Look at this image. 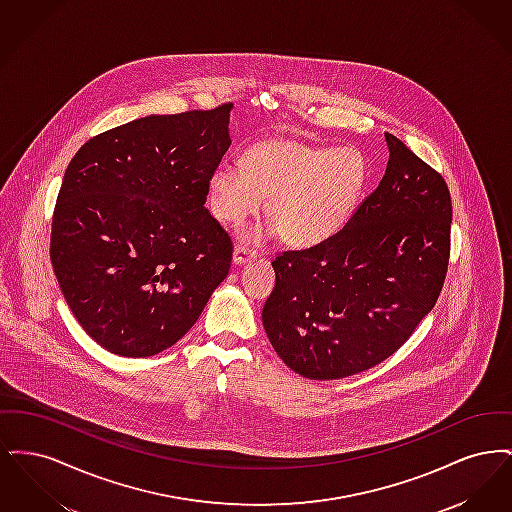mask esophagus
Instances as JSON below:
<instances>
[{
  "instance_id": "esophagus-1",
  "label": "esophagus",
  "mask_w": 512,
  "mask_h": 512,
  "mask_svg": "<svg viewBox=\"0 0 512 512\" xmlns=\"http://www.w3.org/2000/svg\"><path fill=\"white\" fill-rule=\"evenodd\" d=\"M257 257V253L251 249V247H245V245H236V249H234V255H232V263L236 265V267H242L245 263H249V261H253Z\"/></svg>"
}]
</instances>
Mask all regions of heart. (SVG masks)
<instances>
[{
  "label": "heart",
  "mask_w": 512,
  "mask_h": 512,
  "mask_svg": "<svg viewBox=\"0 0 512 512\" xmlns=\"http://www.w3.org/2000/svg\"><path fill=\"white\" fill-rule=\"evenodd\" d=\"M370 165L355 146H317L293 136L255 142L242 167L219 165L207 180L215 219L240 226L267 199L265 215L286 244L313 247L336 236L355 215Z\"/></svg>",
  "instance_id": "obj_1"
}]
</instances>
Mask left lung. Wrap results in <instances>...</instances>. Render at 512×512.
Wrapping results in <instances>:
<instances>
[{
	"mask_svg": "<svg viewBox=\"0 0 512 512\" xmlns=\"http://www.w3.org/2000/svg\"><path fill=\"white\" fill-rule=\"evenodd\" d=\"M378 188L336 236L272 263L263 326L278 357L311 380H338L386 361L438 301L451 234L441 174L386 132Z\"/></svg>",
	"mask_w": 512,
	"mask_h": 512,
	"instance_id": "8db88e82",
	"label": "left lung"
}]
</instances>
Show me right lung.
Here are the masks:
<instances>
[{
	"mask_svg": "<svg viewBox=\"0 0 512 512\" xmlns=\"http://www.w3.org/2000/svg\"><path fill=\"white\" fill-rule=\"evenodd\" d=\"M230 109L149 115L76 151L51 222V265L78 324L121 357L180 340L228 276L232 242L205 209Z\"/></svg>",
	"mask_w": 512,
	"mask_h": 512,
	"instance_id": "right-lung-1",
	"label": "right lung"
}]
</instances>
